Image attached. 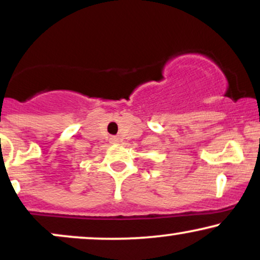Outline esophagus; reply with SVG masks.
<instances>
[{
	"instance_id": "obj_1",
	"label": "esophagus",
	"mask_w": 260,
	"mask_h": 260,
	"mask_svg": "<svg viewBox=\"0 0 260 260\" xmlns=\"http://www.w3.org/2000/svg\"><path fill=\"white\" fill-rule=\"evenodd\" d=\"M110 142H111L112 144H118L121 140H120V138H118V137H111V138H110Z\"/></svg>"
}]
</instances>
